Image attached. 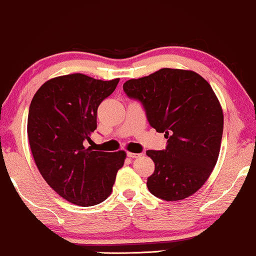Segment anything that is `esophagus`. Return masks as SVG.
Returning <instances> with one entry per match:
<instances>
[{"instance_id": "1", "label": "esophagus", "mask_w": 256, "mask_h": 256, "mask_svg": "<svg viewBox=\"0 0 256 256\" xmlns=\"http://www.w3.org/2000/svg\"><path fill=\"white\" fill-rule=\"evenodd\" d=\"M127 154H128L129 158H133V159H134V158H139L140 156H141L140 153H134V152H128Z\"/></svg>"}]
</instances>
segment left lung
Instances as JSON below:
<instances>
[{"label":"left lung","mask_w":256,"mask_h":256,"mask_svg":"<svg viewBox=\"0 0 256 256\" xmlns=\"http://www.w3.org/2000/svg\"><path fill=\"white\" fill-rule=\"evenodd\" d=\"M123 90L169 139L163 151L146 152L156 165L148 190L166 201L192 196L211 176L220 151L224 115L211 85L193 70L162 68L126 81Z\"/></svg>","instance_id":"8db88e82"}]
</instances>
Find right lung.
Listing matches in <instances>:
<instances>
[{
  "label": "right lung",
  "mask_w": 256,
  "mask_h": 256,
  "mask_svg": "<svg viewBox=\"0 0 256 256\" xmlns=\"http://www.w3.org/2000/svg\"><path fill=\"white\" fill-rule=\"evenodd\" d=\"M120 79H93L85 74L48 80L33 96L27 136L39 172L63 199L93 206L112 192L126 152L93 151L99 104L115 91Z\"/></svg>",
  "instance_id": "right-lung-1"
}]
</instances>
